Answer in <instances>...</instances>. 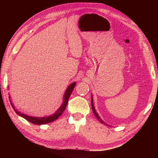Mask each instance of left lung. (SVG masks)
I'll return each mask as SVG.
<instances>
[{"label": "left lung", "mask_w": 158, "mask_h": 158, "mask_svg": "<svg viewBox=\"0 0 158 158\" xmlns=\"http://www.w3.org/2000/svg\"><path fill=\"white\" fill-rule=\"evenodd\" d=\"M92 110H93V113H94L95 116L96 117V118L98 119V120H99L100 122H101L102 123H103V124H104V125H105V124H106V123H104V122H103V121L102 120V119L100 118V117H99V115H98V113H96V111H95V108H94V103H93V99H92Z\"/></svg>", "instance_id": "1"}]
</instances>
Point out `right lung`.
<instances>
[{
    "instance_id": "obj_1",
    "label": "right lung",
    "mask_w": 158,
    "mask_h": 158,
    "mask_svg": "<svg viewBox=\"0 0 158 158\" xmlns=\"http://www.w3.org/2000/svg\"><path fill=\"white\" fill-rule=\"evenodd\" d=\"M75 85H76L75 82L71 84L68 87V88L66 89L65 94H64V102H63V105H62L60 107L58 110H57L55 114H53L52 115H51L50 117H42V118L30 117V116L26 115V114H23L20 112L18 111L15 108H14V107L13 106V104L12 103H10L11 106H12V108L14 109V111H15V112L18 114V115H20V116L22 117L23 118H24L25 119H26L27 121L31 122V123L35 124V125H45V124L49 123H51L52 121L56 120V119L61 115L62 113H63V112L64 111V109H65L66 106H67V103H68L69 99L70 98V95L72 94V92H73Z\"/></svg>"
}]
</instances>
